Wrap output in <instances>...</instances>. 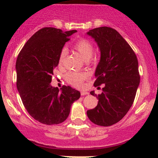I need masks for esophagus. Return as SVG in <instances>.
Instances as JSON below:
<instances>
[{"label":"esophagus","instance_id":"obj_1","mask_svg":"<svg viewBox=\"0 0 158 158\" xmlns=\"http://www.w3.org/2000/svg\"><path fill=\"white\" fill-rule=\"evenodd\" d=\"M81 96H85V95H89V93H87V92H81Z\"/></svg>","mask_w":158,"mask_h":158}]
</instances>
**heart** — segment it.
Segmentation results:
<instances>
[{
  "label": "heart",
  "instance_id": "obj_1",
  "mask_svg": "<svg viewBox=\"0 0 158 158\" xmlns=\"http://www.w3.org/2000/svg\"><path fill=\"white\" fill-rule=\"evenodd\" d=\"M75 51L80 54L81 56L85 60H89L91 58L93 53V45L91 42L87 39L82 38L76 42L73 45ZM67 55V51L65 48H63L60 51L58 56V65L62 67L65 62V57ZM65 80L71 85L76 88H81L84 85V82L89 78V75L85 73L77 72H69L65 75Z\"/></svg>",
  "mask_w": 158,
  "mask_h": 158
}]
</instances>
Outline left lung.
I'll list each match as a JSON object with an SVG mask.
<instances>
[{
    "mask_svg": "<svg viewBox=\"0 0 158 158\" xmlns=\"http://www.w3.org/2000/svg\"><path fill=\"white\" fill-rule=\"evenodd\" d=\"M87 35L94 39L100 51L94 85L104 84L101 94L90 93L99 101L95 108L88 110L87 115L96 125L111 126L120 121L133 104L140 83L139 62L131 46L115 29L96 27Z\"/></svg>",
    "mask_w": 158,
    "mask_h": 158,
    "instance_id": "8db88e82",
    "label": "left lung"
}]
</instances>
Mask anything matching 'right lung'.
Returning a JSON list of instances; mask_svg holds the SVG:
<instances>
[{
    "label": "right lung",
    "mask_w": 158,
    "mask_h": 158,
    "mask_svg": "<svg viewBox=\"0 0 158 158\" xmlns=\"http://www.w3.org/2000/svg\"><path fill=\"white\" fill-rule=\"evenodd\" d=\"M75 32L43 27L27 40L16 59L18 92L29 115L41 123L64 122L73 103L80 98V92L70 86L64 85L59 91L51 85L60 51Z\"/></svg>",
    "instance_id": "1"
}]
</instances>
